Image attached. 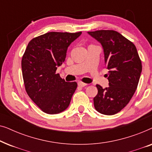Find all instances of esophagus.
Segmentation results:
<instances>
[{
    "label": "esophagus",
    "instance_id": "obj_1",
    "mask_svg": "<svg viewBox=\"0 0 152 152\" xmlns=\"http://www.w3.org/2000/svg\"><path fill=\"white\" fill-rule=\"evenodd\" d=\"M86 84H85L84 82H78V86H81V87H84L86 86Z\"/></svg>",
    "mask_w": 152,
    "mask_h": 152
}]
</instances>
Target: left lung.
Here are the masks:
<instances>
[{
    "instance_id": "left-lung-1",
    "label": "left lung",
    "mask_w": 152,
    "mask_h": 152,
    "mask_svg": "<svg viewBox=\"0 0 152 152\" xmlns=\"http://www.w3.org/2000/svg\"><path fill=\"white\" fill-rule=\"evenodd\" d=\"M88 34L101 43L109 86H96L95 109L104 115L118 113L129 102L138 86L142 64L135 45L114 30H97Z\"/></svg>"
}]
</instances>
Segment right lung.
Returning a JSON list of instances; mask_svg holds the SVG:
<instances>
[{
	"instance_id": "1",
	"label": "right lung",
	"mask_w": 152,
	"mask_h": 152,
	"mask_svg": "<svg viewBox=\"0 0 152 152\" xmlns=\"http://www.w3.org/2000/svg\"><path fill=\"white\" fill-rule=\"evenodd\" d=\"M81 34L48 32L32 39L26 48L21 61L25 88L45 113H59L70 104L77 84L66 82L56 70L65 61L68 46Z\"/></svg>"
}]
</instances>
